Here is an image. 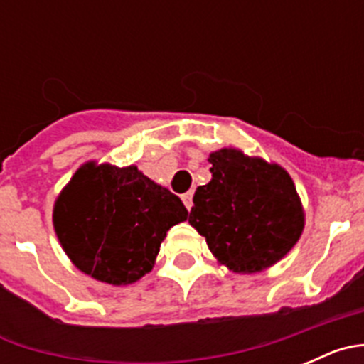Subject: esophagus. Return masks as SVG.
Listing matches in <instances>:
<instances>
[{
    "instance_id": "34e87169",
    "label": "esophagus",
    "mask_w": 364,
    "mask_h": 364,
    "mask_svg": "<svg viewBox=\"0 0 364 364\" xmlns=\"http://www.w3.org/2000/svg\"><path fill=\"white\" fill-rule=\"evenodd\" d=\"M182 202H184L188 210H191V205H193V191L184 193V195H182Z\"/></svg>"
}]
</instances>
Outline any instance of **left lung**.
<instances>
[{
	"mask_svg": "<svg viewBox=\"0 0 364 364\" xmlns=\"http://www.w3.org/2000/svg\"><path fill=\"white\" fill-rule=\"evenodd\" d=\"M211 180L198 186L191 224L222 264L255 273L281 260L299 240L304 215L290 175L237 149L210 154Z\"/></svg>",
	"mask_w": 364,
	"mask_h": 364,
	"instance_id": "1",
	"label": "left lung"
}]
</instances>
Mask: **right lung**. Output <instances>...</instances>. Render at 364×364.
Here are the masks:
<instances>
[{
  "label": "right lung",
  "instance_id": "add662e5",
  "mask_svg": "<svg viewBox=\"0 0 364 364\" xmlns=\"http://www.w3.org/2000/svg\"><path fill=\"white\" fill-rule=\"evenodd\" d=\"M188 210L134 166L85 164L54 205V230L76 268L109 284L146 275L169 228Z\"/></svg>",
  "mask_w": 364,
  "mask_h": 364
}]
</instances>
